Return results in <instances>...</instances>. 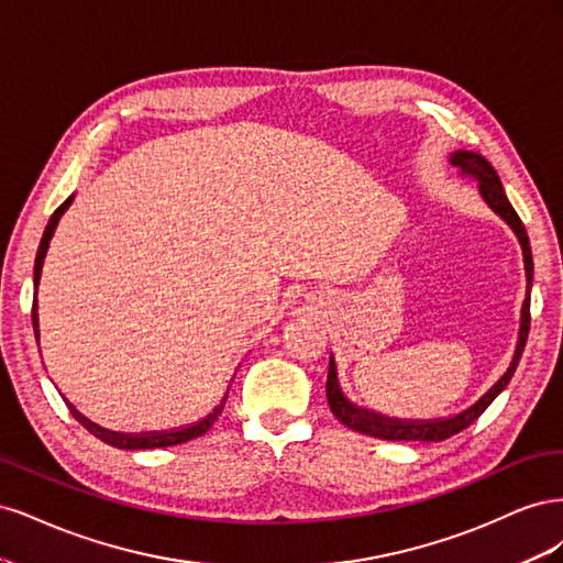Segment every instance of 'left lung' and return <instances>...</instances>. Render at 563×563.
Segmentation results:
<instances>
[{
  "label": "left lung",
  "mask_w": 563,
  "mask_h": 563,
  "mask_svg": "<svg viewBox=\"0 0 563 563\" xmlns=\"http://www.w3.org/2000/svg\"><path fill=\"white\" fill-rule=\"evenodd\" d=\"M451 164L457 166L460 172L474 176L479 180V190L486 199L488 207L496 211L503 220H507V225L512 228L519 236V244L523 249V263H526V279H528V288L533 284V255H531V244H528V234L526 228L521 223V218L517 216V211L512 209V203H509L505 190H503V183L496 174V168H493L482 155H474V152H453L451 155ZM528 329H531V302H523V310H521V329H519V343H517V352H515V360L509 364L505 376L493 385L486 395L476 401L474 406H470L467 411L457 413L453 418L446 420H430V422H420V420H389L383 418L373 411H364V408H354L345 397L343 391L338 389V380H335V366L333 360L329 364V378H327V397H329V406L333 416L345 424V428L354 430V432H362L368 437H376L383 441H444L457 432H463L465 428L479 418L486 408L490 406V401L496 399L500 391L507 387V383L512 380L515 371L519 366V360L523 354L526 347V340H528Z\"/></svg>",
  "instance_id": "obj_1"
}]
</instances>
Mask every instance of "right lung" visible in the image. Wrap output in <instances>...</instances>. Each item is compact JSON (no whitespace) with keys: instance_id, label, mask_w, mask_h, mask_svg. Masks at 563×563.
<instances>
[{"instance_id":"1","label":"right lung","mask_w":563,"mask_h":563,"mask_svg":"<svg viewBox=\"0 0 563 563\" xmlns=\"http://www.w3.org/2000/svg\"><path fill=\"white\" fill-rule=\"evenodd\" d=\"M70 201H73V197H67V199L60 203V207L54 211V216L48 218L46 230H44V236H42L40 249H37V258H35V286L40 284V277H42V263H44V255H46V249H48L51 236H54V230H56V225H58V220H60V216L65 213V209L70 207ZM32 327H35V335L40 338V323H37V298L32 300ZM225 399H228V397H225ZM225 399L220 401V406H216V411H213L209 418H203L201 422L192 424V428H185V430H178V432L139 434V437L108 432V430H103V428H98V424H93L91 420L84 418L73 404H67V408H70V413H73V416L84 424V428H87V430H89L93 437H98L100 441H106V444H110V446H114V449H124V451H139V449H166V446H176V444H183V441H190V439H195V437H201V434L207 432V430L211 428V424L218 420L220 411H223V406H225Z\"/></svg>"}]
</instances>
